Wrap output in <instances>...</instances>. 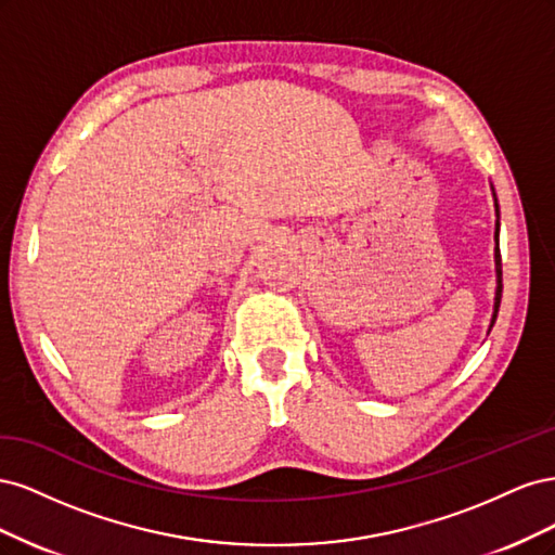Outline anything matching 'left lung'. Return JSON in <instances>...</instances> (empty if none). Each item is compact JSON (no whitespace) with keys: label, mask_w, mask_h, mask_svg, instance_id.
I'll use <instances>...</instances> for the list:
<instances>
[{"label":"left lung","mask_w":555,"mask_h":555,"mask_svg":"<svg viewBox=\"0 0 555 555\" xmlns=\"http://www.w3.org/2000/svg\"><path fill=\"white\" fill-rule=\"evenodd\" d=\"M491 192H493V204H495V298H493V314H491V326L493 328L495 319H498V310H500V298H502V259H500V206H498V196L495 190L491 184Z\"/></svg>","instance_id":"obj_1"}]
</instances>
